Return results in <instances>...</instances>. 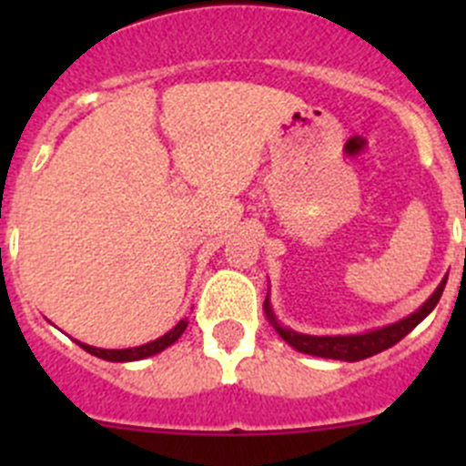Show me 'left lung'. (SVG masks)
<instances>
[{
	"mask_svg": "<svg viewBox=\"0 0 466 466\" xmlns=\"http://www.w3.org/2000/svg\"><path fill=\"white\" fill-rule=\"evenodd\" d=\"M444 286H446V277L441 279V284L437 286L435 293L431 295V298L426 299L415 313H410V316L403 318V320L388 324V327L374 329V331H368V333H359V336H307V333H298L293 331V329L281 327V324L277 322L275 313H272V307L270 302H268V298L266 302H263V311H266V318L270 320L272 327L277 329V333H279L290 347L302 351V354L320 356V359H333V360H350V363H354V360L370 359V356L379 354V351L390 350V347L397 345L403 336H408V333H410L412 329H415L417 324L424 320V318L437 307Z\"/></svg>",
	"mask_w": 466,
	"mask_h": 466,
	"instance_id": "1",
	"label": "left lung"
}]
</instances>
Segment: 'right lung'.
Returning a JSON list of instances; mask_svg holds the SVG:
<instances>
[{"instance_id": "1", "label": "right lung", "mask_w": 466, "mask_h": 466, "mask_svg": "<svg viewBox=\"0 0 466 466\" xmlns=\"http://www.w3.org/2000/svg\"><path fill=\"white\" fill-rule=\"evenodd\" d=\"M187 324L189 322L180 320L176 327L171 329V331L164 333V336L157 338V340L146 342V345H139V347H130V350H101V347H92V345H86V342H78V340L76 342L87 351V354L98 356V359L112 360V363H128V360L148 359V356H155V354H159L162 350H167V347H171L173 342H176L177 338L185 333Z\"/></svg>"}]
</instances>
